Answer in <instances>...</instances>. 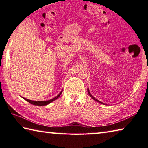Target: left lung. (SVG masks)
<instances>
[{
  "mask_svg": "<svg viewBox=\"0 0 148 148\" xmlns=\"http://www.w3.org/2000/svg\"><path fill=\"white\" fill-rule=\"evenodd\" d=\"M87 91H88V93H89V95H90V97H92V99H93L94 100H95V101H96L97 102H99V103H101V104H103V103H102V102H101V101H98V100H97L96 99H95V98H94V97L92 96V95H91V93H90V92H89V89H87Z\"/></svg>",
  "mask_w": 148,
  "mask_h": 148,
  "instance_id": "obj_1",
  "label": "left lung"
}]
</instances>
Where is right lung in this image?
Returning <instances> with one entry per match:
<instances>
[{
    "instance_id": "add662e5",
    "label": "right lung",
    "mask_w": 148,
    "mask_h": 148,
    "mask_svg": "<svg viewBox=\"0 0 148 148\" xmlns=\"http://www.w3.org/2000/svg\"><path fill=\"white\" fill-rule=\"evenodd\" d=\"M62 91L60 92V93L57 95V97H55V98L52 99L51 100H49V101H31V100H29V99H27L25 98H23L25 100H26L27 102H29V103H31V104H33V105H36V106H45V105H47L49 103H51L53 101H54L55 100H56L57 99L59 98V97L61 95V94L62 93Z\"/></svg>"
}]
</instances>
